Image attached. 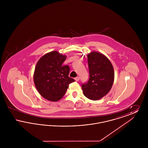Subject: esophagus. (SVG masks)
<instances>
[{
	"instance_id": "1",
	"label": "esophagus",
	"mask_w": 148,
	"mask_h": 148,
	"mask_svg": "<svg viewBox=\"0 0 148 148\" xmlns=\"http://www.w3.org/2000/svg\"><path fill=\"white\" fill-rule=\"evenodd\" d=\"M75 80V81H79V77H75V79H74Z\"/></svg>"
}]
</instances>
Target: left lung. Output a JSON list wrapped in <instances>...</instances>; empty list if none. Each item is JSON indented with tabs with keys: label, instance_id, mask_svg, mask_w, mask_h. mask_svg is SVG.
<instances>
[{
	"label": "left lung",
	"instance_id": "obj_1",
	"mask_svg": "<svg viewBox=\"0 0 148 148\" xmlns=\"http://www.w3.org/2000/svg\"><path fill=\"white\" fill-rule=\"evenodd\" d=\"M90 78L82 86L83 94L87 98L98 100L110 90L114 80L112 64L104 54L93 51L88 55Z\"/></svg>",
	"mask_w": 148,
	"mask_h": 148
}]
</instances>
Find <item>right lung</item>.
Masks as SVG:
<instances>
[{
    "label": "right lung",
    "mask_w": 148,
    "mask_h": 148,
    "mask_svg": "<svg viewBox=\"0 0 148 148\" xmlns=\"http://www.w3.org/2000/svg\"><path fill=\"white\" fill-rule=\"evenodd\" d=\"M65 55L53 51L42 56L35 66L33 79L35 87L44 98L57 101L63 97L69 85L75 80L69 77L70 68L63 65Z\"/></svg>",
    "instance_id": "obj_1"
}]
</instances>
